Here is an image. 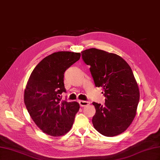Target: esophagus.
Returning a JSON list of instances; mask_svg holds the SVG:
<instances>
[{"label":"esophagus","instance_id":"esophagus-1","mask_svg":"<svg viewBox=\"0 0 160 160\" xmlns=\"http://www.w3.org/2000/svg\"><path fill=\"white\" fill-rule=\"evenodd\" d=\"M79 103L80 106H81V107H85V106H88L90 104V102H89V101H83V100H80L79 101Z\"/></svg>","mask_w":160,"mask_h":160}]
</instances>
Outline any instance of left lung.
Wrapping results in <instances>:
<instances>
[{
    "label": "left lung",
    "instance_id": "1",
    "mask_svg": "<svg viewBox=\"0 0 160 160\" xmlns=\"http://www.w3.org/2000/svg\"><path fill=\"white\" fill-rule=\"evenodd\" d=\"M96 87L102 88L105 105L93 102L92 119L95 129L105 136L123 133L133 122L139 100V91L133 71L119 55L91 48L81 52Z\"/></svg>",
    "mask_w": 160,
    "mask_h": 160
}]
</instances>
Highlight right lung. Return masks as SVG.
<instances>
[{
  "label": "right lung",
  "mask_w": 160,
  "mask_h": 160,
  "mask_svg": "<svg viewBox=\"0 0 160 160\" xmlns=\"http://www.w3.org/2000/svg\"><path fill=\"white\" fill-rule=\"evenodd\" d=\"M81 53L59 51L44 58L31 72L24 93L26 108L34 122L52 136L67 133L73 124L79 104L61 101L65 93L64 73Z\"/></svg>",
  "instance_id": "1"
}]
</instances>
